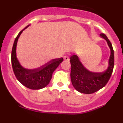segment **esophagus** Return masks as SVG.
<instances>
[{
    "mask_svg": "<svg viewBox=\"0 0 123 123\" xmlns=\"http://www.w3.org/2000/svg\"><path fill=\"white\" fill-rule=\"evenodd\" d=\"M64 60H65V61H67V62H68V61L69 60V56H64Z\"/></svg>",
    "mask_w": 123,
    "mask_h": 123,
    "instance_id": "esophagus-1",
    "label": "esophagus"
}]
</instances>
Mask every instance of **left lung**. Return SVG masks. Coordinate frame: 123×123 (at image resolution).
<instances>
[{
    "mask_svg": "<svg viewBox=\"0 0 123 123\" xmlns=\"http://www.w3.org/2000/svg\"><path fill=\"white\" fill-rule=\"evenodd\" d=\"M101 37L106 40L110 49L108 67L103 72H92L87 69L77 55L70 57L71 80L75 89L83 94H90L104 87L109 81L114 67V50L110 41L105 34H100Z\"/></svg>",
    "mask_w": 123,
    "mask_h": 123,
    "instance_id": "left-lung-1",
    "label": "left lung"
}]
</instances>
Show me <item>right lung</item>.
<instances>
[{"mask_svg":"<svg viewBox=\"0 0 123 123\" xmlns=\"http://www.w3.org/2000/svg\"><path fill=\"white\" fill-rule=\"evenodd\" d=\"M19 32L15 39L12 50V64L15 76L24 86L30 89L38 90L45 87L48 85L52 79V74L60 64L63 61V58H55L35 69H27L19 63L17 56V45L18 38L25 29Z\"/></svg>","mask_w":123,"mask_h":123,"instance_id":"1","label":"right lung"}]
</instances>
